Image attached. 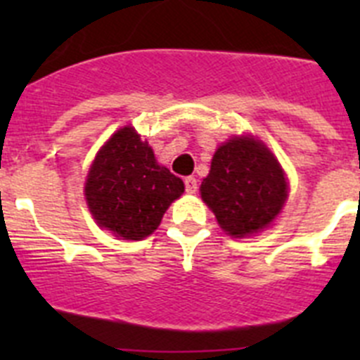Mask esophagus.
Segmentation results:
<instances>
[{"mask_svg": "<svg viewBox=\"0 0 360 360\" xmlns=\"http://www.w3.org/2000/svg\"><path fill=\"white\" fill-rule=\"evenodd\" d=\"M184 184H186V191L189 195H195L196 191H198V180L195 176H187Z\"/></svg>", "mask_w": 360, "mask_h": 360, "instance_id": "esophagus-1", "label": "esophagus"}]
</instances>
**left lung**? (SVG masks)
<instances>
[{
    "label": "left lung",
    "mask_w": 360,
    "mask_h": 360,
    "mask_svg": "<svg viewBox=\"0 0 360 360\" xmlns=\"http://www.w3.org/2000/svg\"><path fill=\"white\" fill-rule=\"evenodd\" d=\"M200 193L219 227L241 238L265 229L279 214L287 180L274 155L262 142L243 136L216 149Z\"/></svg>",
    "instance_id": "8db88e82"
}]
</instances>
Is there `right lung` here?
Wrapping results in <instances>:
<instances>
[{"mask_svg":"<svg viewBox=\"0 0 360 360\" xmlns=\"http://www.w3.org/2000/svg\"><path fill=\"white\" fill-rule=\"evenodd\" d=\"M86 200L101 227L124 240H142L160 225L184 182L155 160L148 142L129 126L111 136L94 160Z\"/></svg>","mask_w":360,"mask_h":360,"instance_id":"right-lung-1","label":"right lung"}]
</instances>
